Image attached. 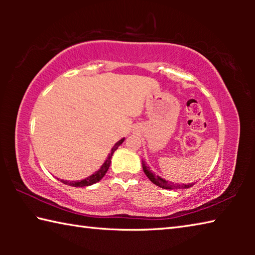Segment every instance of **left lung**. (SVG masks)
<instances>
[{"instance_id":"left-lung-1","label":"left lung","mask_w":255,"mask_h":255,"mask_svg":"<svg viewBox=\"0 0 255 255\" xmlns=\"http://www.w3.org/2000/svg\"><path fill=\"white\" fill-rule=\"evenodd\" d=\"M141 164H143V170H144V173L147 175V178L152 181L154 184H156L157 187L162 188V189H170V190H173V189H187L192 187V183H189V184H180V183H173L171 182V181H166L162 179L161 176L158 175H155V173H153L152 171H150L149 166H147L145 164L144 161H141Z\"/></svg>"}]
</instances>
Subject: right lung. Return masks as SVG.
<instances>
[{
    "instance_id": "add662e5",
    "label": "right lung",
    "mask_w": 255,
    "mask_h": 255,
    "mask_svg": "<svg viewBox=\"0 0 255 255\" xmlns=\"http://www.w3.org/2000/svg\"><path fill=\"white\" fill-rule=\"evenodd\" d=\"M124 140H125V138H122V139H120L119 141H117V143L115 144L114 147L111 148V152L109 154V156L107 157L105 163H103L100 169H99L97 172H94L92 175H90L86 179H83V180H81V181H72V182H70V181H66V180H60V181H62V182L65 183V184L72 185V187H88V185H92L94 183L99 182V181H100L103 178V176H105L108 169H109L110 163H111L112 154H114L115 150L117 149L119 146L124 143Z\"/></svg>"
}]
</instances>
